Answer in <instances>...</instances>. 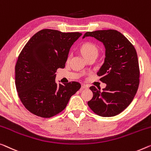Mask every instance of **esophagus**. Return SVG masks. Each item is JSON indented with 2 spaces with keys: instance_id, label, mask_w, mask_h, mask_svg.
Here are the masks:
<instances>
[{
  "instance_id": "obj_1",
  "label": "esophagus",
  "mask_w": 151,
  "mask_h": 151,
  "mask_svg": "<svg viewBox=\"0 0 151 151\" xmlns=\"http://www.w3.org/2000/svg\"><path fill=\"white\" fill-rule=\"evenodd\" d=\"M81 87L83 89H87V88H88V86H87V85H85V84H82Z\"/></svg>"
}]
</instances>
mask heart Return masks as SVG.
<instances>
[{
  "mask_svg": "<svg viewBox=\"0 0 151 151\" xmlns=\"http://www.w3.org/2000/svg\"><path fill=\"white\" fill-rule=\"evenodd\" d=\"M81 52L85 58L89 57L90 55H97L98 48L95 45L91 42H85L81 47Z\"/></svg>",
  "mask_w": 151,
  "mask_h": 151,
  "instance_id": "b5f03b06",
  "label": "heart"
}]
</instances>
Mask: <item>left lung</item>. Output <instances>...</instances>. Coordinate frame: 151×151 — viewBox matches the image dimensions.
Here are the masks:
<instances>
[{
	"label": "left lung",
	"mask_w": 151,
	"mask_h": 151,
	"mask_svg": "<svg viewBox=\"0 0 151 151\" xmlns=\"http://www.w3.org/2000/svg\"><path fill=\"white\" fill-rule=\"evenodd\" d=\"M95 38L105 48L104 63L98 72L106 84L100 88L91 86L93 98L87 102L96 114L104 117L121 113L132 102L139 85V64L136 49L125 36L114 30L87 32L83 37Z\"/></svg>",
	"instance_id": "8db88e82"
}]
</instances>
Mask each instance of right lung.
<instances>
[{
  "label": "right lung",
  "mask_w": 151,
  "mask_h": 151,
  "mask_svg": "<svg viewBox=\"0 0 151 151\" xmlns=\"http://www.w3.org/2000/svg\"><path fill=\"white\" fill-rule=\"evenodd\" d=\"M81 35L43 29L22 49L15 65V86L22 104L32 114L44 118L56 115L81 88L75 81L58 85L55 73L64 68L70 47Z\"/></svg>",
  "instance_id": "right-lung-1"
}]
</instances>
